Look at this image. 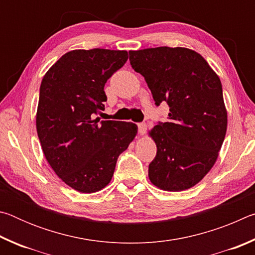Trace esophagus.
I'll list each match as a JSON object with an SVG mask.
<instances>
[{
	"label": "esophagus",
	"mask_w": 255,
	"mask_h": 255,
	"mask_svg": "<svg viewBox=\"0 0 255 255\" xmlns=\"http://www.w3.org/2000/svg\"><path fill=\"white\" fill-rule=\"evenodd\" d=\"M146 130H147V126H146V124H138V132H139V135H145Z\"/></svg>",
	"instance_id": "34e87169"
}]
</instances>
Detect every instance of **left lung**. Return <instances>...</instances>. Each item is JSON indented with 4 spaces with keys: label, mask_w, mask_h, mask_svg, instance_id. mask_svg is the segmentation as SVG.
<instances>
[{
    "label": "left lung",
    "mask_w": 255,
    "mask_h": 255,
    "mask_svg": "<svg viewBox=\"0 0 255 255\" xmlns=\"http://www.w3.org/2000/svg\"><path fill=\"white\" fill-rule=\"evenodd\" d=\"M129 60L155 105L170 107L169 120L148 131L157 147L150 182L165 191L190 189L214 166L226 135L221 80L200 54L184 47L130 50Z\"/></svg>",
    "instance_id": "left-lung-1"
}]
</instances>
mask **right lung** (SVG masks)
<instances>
[{
    "label": "right lung",
    "instance_id": "1",
    "mask_svg": "<svg viewBox=\"0 0 255 255\" xmlns=\"http://www.w3.org/2000/svg\"><path fill=\"white\" fill-rule=\"evenodd\" d=\"M128 59L126 50L75 49L63 55L40 85L36 127L47 162L82 193L107 187L137 125L94 118L105 110V84Z\"/></svg>",
    "mask_w": 255,
    "mask_h": 255
}]
</instances>
